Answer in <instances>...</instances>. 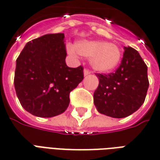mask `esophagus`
Listing matches in <instances>:
<instances>
[{
  "instance_id": "1",
  "label": "esophagus",
  "mask_w": 160,
  "mask_h": 160,
  "mask_svg": "<svg viewBox=\"0 0 160 160\" xmlns=\"http://www.w3.org/2000/svg\"><path fill=\"white\" fill-rule=\"evenodd\" d=\"M90 71L89 70H87V69H85V70H84V75H85V76H86V75H90Z\"/></svg>"
}]
</instances>
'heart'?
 <instances>
[{
    "label": "heart",
    "mask_w": 160,
    "mask_h": 160,
    "mask_svg": "<svg viewBox=\"0 0 160 160\" xmlns=\"http://www.w3.org/2000/svg\"><path fill=\"white\" fill-rule=\"evenodd\" d=\"M68 52L75 55V51L79 55L89 58L90 66L100 73H109L115 70L120 64L122 53L120 49L113 43L104 41H77L74 47L68 46Z\"/></svg>",
    "instance_id": "obj_1"
}]
</instances>
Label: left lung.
<instances>
[{
  "mask_svg": "<svg viewBox=\"0 0 160 160\" xmlns=\"http://www.w3.org/2000/svg\"><path fill=\"white\" fill-rule=\"evenodd\" d=\"M121 64L114 73L95 74L99 85L94 93V104L100 114L124 118L140 108L149 88L147 65L139 52L124 47Z\"/></svg>",
  "mask_w": 160,
  "mask_h": 160,
  "instance_id": "obj_1",
  "label": "left lung"
}]
</instances>
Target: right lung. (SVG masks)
<instances>
[{"label":"right lung","mask_w":160,"mask_h":160,"mask_svg":"<svg viewBox=\"0 0 160 160\" xmlns=\"http://www.w3.org/2000/svg\"><path fill=\"white\" fill-rule=\"evenodd\" d=\"M65 35L47 34L26 44L16 60L14 85L24 109L51 118L65 112L70 93L84 79L83 67L65 63Z\"/></svg>","instance_id":"1"}]
</instances>
